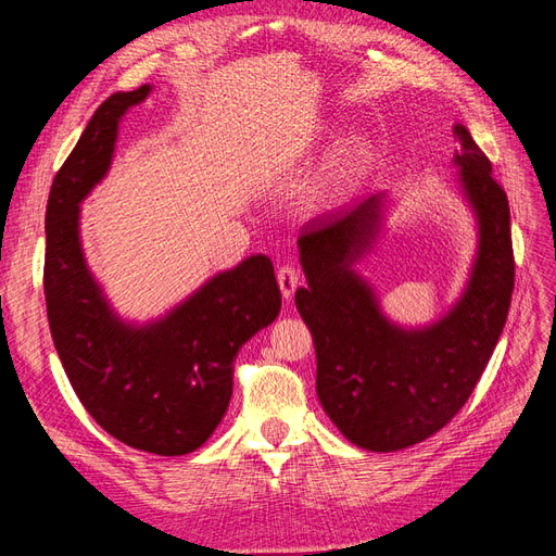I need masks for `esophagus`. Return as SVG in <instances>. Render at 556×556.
I'll use <instances>...</instances> for the list:
<instances>
[{"label":"esophagus","mask_w":556,"mask_h":556,"mask_svg":"<svg viewBox=\"0 0 556 556\" xmlns=\"http://www.w3.org/2000/svg\"><path fill=\"white\" fill-rule=\"evenodd\" d=\"M276 278H278V285H280V292H282L285 301H290V299L294 296L296 288H299V274H296V268H294V266H280Z\"/></svg>","instance_id":"esophagus-1"}]
</instances>
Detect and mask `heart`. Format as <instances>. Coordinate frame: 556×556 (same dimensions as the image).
<instances>
[{"instance_id":"b5f03b06","label":"heart","mask_w":556,"mask_h":556,"mask_svg":"<svg viewBox=\"0 0 556 556\" xmlns=\"http://www.w3.org/2000/svg\"><path fill=\"white\" fill-rule=\"evenodd\" d=\"M366 166H368V148L364 143H352L327 166L325 176L319 178L317 188L313 190V199L319 201V204H327V201H336L339 197H343L352 185L362 178Z\"/></svg>"}]
</instances>
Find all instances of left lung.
<instances>
[{
	"label": "left lung",
	"mask_w": 556,
	"mask_h": 556,
	"mask_svg": "<svg viewBox=\"0 0 556 556\" xmlns=\"http://www.w3.org/2000/svg\"><path fill=\"white\" fill-rule=\"evenodd\" d=\"M464 197L478 217L480 243L468 285L452 311L425 329H401L380 313L355 266L382 225V194L299 237L308 285L294 294L313 333L315 390L350 443L374 452L410 447L462 410L506 325L515 257L506 190L464 125H454Z\"/></svg>",
	"instance_id": "1"
}]
</instances>
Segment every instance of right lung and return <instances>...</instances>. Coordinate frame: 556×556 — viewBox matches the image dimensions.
<instances>
[{"label":"right lung","mask_w":556,"mask_h":556,"mask_svg":"<svg viewBox=\"0 0 556 556\" xmlns=\"http://www.w3.org/2000/svg\"><path fill=\"white\" fill-rule=\"evenodd\" d=\"M150 86L99 106L53 178L43 292L50 336L76 396L113 439L176 457L204 445L227 413L233 359L280 313L274 264L252 255L213 276L157 323L117 317L83 260L78 204L111 166L117 123Z\"/></svg>","instance_id":"1"}]
</instances>
